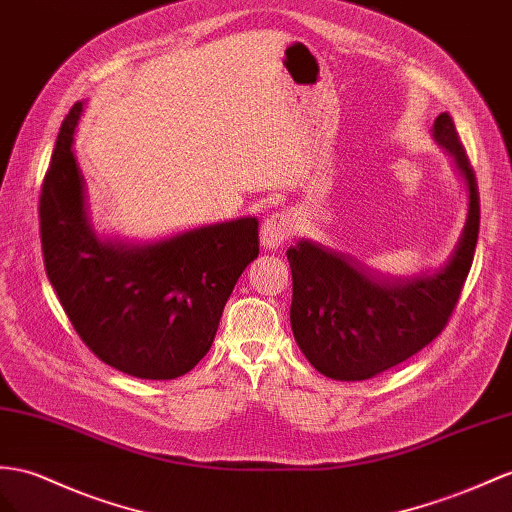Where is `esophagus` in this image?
<instances>
[{"instance_id":"1","label":"esophagus","mask_w":512,"mask_h":512,"mask_svg":"<svg viewBox=\"0 0 512 512\" xmlns=\"http://www.w3.org/2000/svg\"><path fill=\"white\" fill-rule=\"evenodd\" d=\"M292 233H294V220L287 212L272 214L261 222V242H264L266 248L283 246L292 238Z\"/></svg>"}]
</instances>
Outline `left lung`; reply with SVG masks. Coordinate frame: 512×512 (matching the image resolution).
I'll return each mask as SVG.
<instances>
[{"label":"left lung","instance_id":"1","mask_svg":"<svg viewBox=\"0 0 512 512\" xmlns=\"http://www.w3.org/2000/svg\"><path fill=\"white\" fill-rule=\"evenodd\" d=\"M435 138L469 183V216L452 259L435 274L376 283L346 257L298 242L292 268V331L313 368L337 381H365L417 355L450 322L474 261L480 194L474 166L452 116L441 112Z\"/></svg>","mask_w":512,"mask_h":512}]
</instances>
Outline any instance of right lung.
I'll list each match as a JSON object with an SVG mask.
<instances>
[{
    "instance_id": "1",
    "label": "right lung",
    "mask_w": 512,
    "mask_h": 512,
    "mask_svg": "<svg viewBox=\"0 0 512 512\" xmlns=\"http://www.w3.org/2000/svg\"><path fill=\"white\" fill-rule=\"evenodd\" d=\"M80 114L77 101L38 199L49 283L97 359L151 381L183 376L212 348L227 298L259 255V222L240 218L134 248L99 242L71 151Z\"/></svg>"
}]
</instances>
